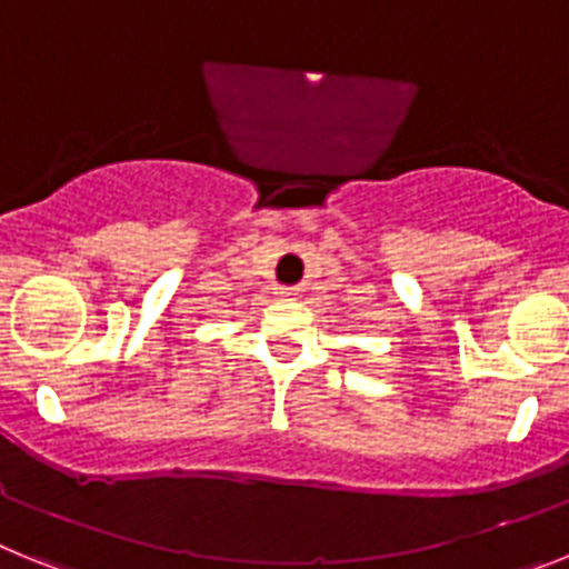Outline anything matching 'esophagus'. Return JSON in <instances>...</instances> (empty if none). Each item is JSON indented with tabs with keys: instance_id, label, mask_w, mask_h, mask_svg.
Instances as JSON below:
<instances>
[{
	"instance_id": "esophagus-1",
	"label": "esophagus",
	"mask_w": 569,
	"mask_h": 569,
	"mask_svg": "<svg viewBox=\"0 0 569 569\" xmlns=\"http://www.w3.org/2000/svg\"><path fill=\"white\" fill-rule=\"evenodd\" d=\"M278 295H280V298H283V300H295V298H298V295H300V289H298V286H280Z\"/></svg>"
}]
</instances>
